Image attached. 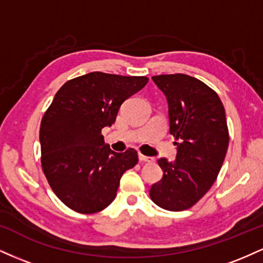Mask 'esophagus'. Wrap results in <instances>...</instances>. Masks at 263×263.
Here are the masks:
<instances>
[{"mask_svg":"<svg viewBox=\"0 0 263 263\" xmlns=\"http://www.w3.org/2000/svg\"><path fill=\"white\" fill-rule=\"evenodd\" d=\"M138 159H140V162L142 163H151L153 162V158L152 157H147V156H143V155H138Z\"/></svg>","mask_w":263,"mask_h":263,"instance_id":"34e87169","label":"esophagus"}]
</instances>
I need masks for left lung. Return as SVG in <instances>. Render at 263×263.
Segmentation results:
<instances>
[{
    "mask_svg": "<svg viewBox=\"0 0 263 263\" xmlns=\"http://www.w3.org/2000/svg\"><path fill=\"white\" fill-rule=\"evenodd\" d=\"M152 80L167 99L170 132L178 142L176 161L158 159L163 177L151 186L149 197L165 210H186L211 188L224 163L225 108L218 93L189 75H157Z\"/></svg>",
    "mask_w": 263,
    "mask_h": 263,
    "instance_id": "obj_1",
    "label": "left lung"
}]
</instances>
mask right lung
<instances>
[{"label":"right lung","instance_id":"add662e5","mask_svg":"<svg viewBox=\"0 0 263 263\" xmlns=\"http://www.w3.org/2000/svg\"><path fill=\"white\" fill-rule=\"evenodd\" d=\"M148 83L146 77L93 71L71 79L54 96L41 122L42 168L55 195L81 214L104 210L137 152L111 151L101 129L116 121L122 102Z\"/></svg>","mask_w":263,"mask_h":263}]
</instances>
